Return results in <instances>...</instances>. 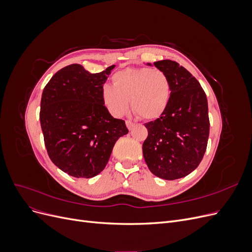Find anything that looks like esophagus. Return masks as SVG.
<instances>
[{"mask_svg":"<svg viewBox=\"0 0 252 252\" xmlns=\"http://www.w3.org/2000/svg\"><path fill=\"white\" fill-rule=\"evenodd\" d=\"M126 126H127V128L129 129V130H132V129L135 126V124L133 123V122H131V121H126Z\"/></svg>","mask_w":252,"mask_h":252,"instance_id":"obj_1","label":"esophagus"}]
</instances>
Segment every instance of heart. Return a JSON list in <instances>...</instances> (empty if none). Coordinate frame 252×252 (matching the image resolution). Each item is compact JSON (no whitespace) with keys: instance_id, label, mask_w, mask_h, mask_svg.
I'll use <instances>...</instances> for the list:
<instances>
[{"instance_id":"heart-1","label":"heart","mask_w":252,"mask_h":252,"mask_svg":"<svg viewBox=\"0 0 252 252\" xmlns=\"http://www.w3.org/2000/svg\"><path fill=\"white\" fill-rule=\"evenodd\" d=\"M112 85L101 90L103 104L113 117H123L131 101L133 111L144 120L159 118L168 107L171 88L158 68H126L112 75Z\"/></svg>"}]
</instances>
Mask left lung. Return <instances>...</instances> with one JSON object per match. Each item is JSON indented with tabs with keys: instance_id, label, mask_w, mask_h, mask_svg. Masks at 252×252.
<instances>
[{
	"instance_id": "obj_1",
	"label": "left lung",
	"mask_w": 252,
	"mask_h": 252,
	"mask_svg": "<svg viewBox=\"0 0 252 252\" xmlns=\"http://www.w3.org/2000/svg\"><path fill=\"white\" fill-rule=\"evenodd\" d=\"M147 65L166 73L171 95L162 116L145 124L148 129L143 143L145 162L158 178H184L199 166L207 147V97L197 80L177 62L163 60Z\"/></svg>"
}]
</instances>
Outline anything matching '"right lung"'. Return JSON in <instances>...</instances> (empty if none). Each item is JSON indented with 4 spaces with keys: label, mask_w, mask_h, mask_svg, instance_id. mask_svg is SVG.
Returning <instances> with one entry per match:
<instances>
[{
    "label": "right lung",
    "mask_w": 252,
    "mask_h": 252,
    "mask_svg": "<svg viewBox=\"0 0 252 252\" xmlns=\"http://www.w3.org/2000/svg\"><path fill=\"white\" fill-rule=\"evenodd\" d=\"M114 66L90 73L71 64L45 86L40 122L52 163L74 178L90 179L104 170L119 138L128 133L123 120L105 107L101 90Z\"/></svg>",
    "instance_id": "right-lung-1"
}]
</instances>
